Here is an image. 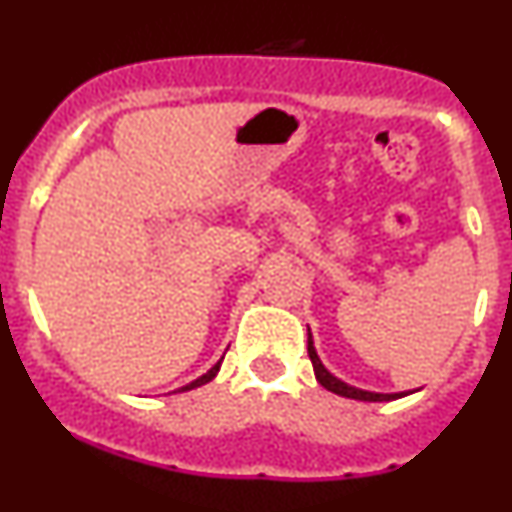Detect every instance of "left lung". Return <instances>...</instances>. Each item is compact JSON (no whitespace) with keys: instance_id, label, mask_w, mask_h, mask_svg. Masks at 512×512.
<instances>
[{"instance_id":"left-lung-1","label":"left lung","mask_w":512,"mask_h":512,"mask_svg":"<svg viewBox=\"0 0 512 512\" xmlns=\"http://www.w3.org/2000/svg\"><path fill=\"white\" fill-rule=\"evenodd\" d=\"M309 359H312V364H314V376H317V381L324 386V389L332 391V394L344 396V399H354V401H381V399H384L381 394H369V391L352 389V386H347V384H342V381L334 379V376L329 374V371L324 369L322 364H319L317 354H314V352H309Z\"/></svg>"}]
</instances>
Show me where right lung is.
Segmentation results:
<instances>
[{
	"instance_id": "obj_1",
	"label": "right lung",
	"mask_w": 512,
	"mask_h": 512,
	"mask_svg": "<svg viewBox=\"0 0 512 512\" xmlns=\"http://www.w3.org/2000/svg\"><path fill=\"white\" fill-rule=\"evenodd\" d=\"M218 371H220V366H215V369H210L208 374H205V376H200L198 381H193V384H190L188 389H195V386H203V384H208V381H213V379H215V374H218Z\"/></svg>"
}]
</instances>
